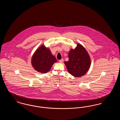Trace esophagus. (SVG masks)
Listing matches in <instances>:
<instances>
[{"label": "esophagus", "mask_w": 120, "mask_h": 120, "mask_svg": "<svg viewBox=\"0 0 120 120\" xmlns=\"http://www.w3.org/2000/svg\"><path fill=\"white\" fill-rule=\"evenodd\" d=\"M63 59H62L60 60L59 61V62L60 63H63Z\"/></svg>", "instance_id": "esophagus-1"}]
</instances>
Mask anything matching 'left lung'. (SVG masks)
<instances>
[{"label": "left lung", "instance_id": "8db88e82", "mask_svg": "<svg viewBox=\"0 0 120 120\" xmlns=\"http://www.w3.org/2000/svg\"><path fill=\"white\" fill-rule=\"evenodd\" d=\"M69 61H65L69 73L75 77L84 75L89 70L91 60L86 49L78 44L75 49H71L68 54Z\"/></svg>", "mask_w": 120, "mask_h": 120}]
</instances>
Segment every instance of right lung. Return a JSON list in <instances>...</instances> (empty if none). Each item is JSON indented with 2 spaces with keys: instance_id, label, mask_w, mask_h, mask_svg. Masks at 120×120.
I'll list each match as a JSON object with an SVG mask.
<instances>
[{
  "instance_id": "add662e5",
  "label": "right lung",
  "mask_w": 120,
  "mask_h": 120,
  "mask_svg": "<svg viewBox=\"0 0 120 120\" xmlns=\"http://www.w3.org/2000/svg\"><path fill=\"white\" fill-rule=\"evenodd\" d=\"M55 57L52 54L50 50L42 45L35 51L32 58L31 64L36 71L41 73L48 72L52 66L57 62Z\"/></svg>"
}]
</instances>
